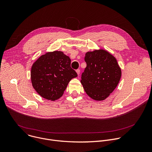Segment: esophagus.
<instances>
[{"mask_svg":"<svg viewBox=\"0 0 152 152\" xmlns=\"http://www.w3.org/2000/svg\"><path fill=\"white\" fill-rule=\"evenodd\" d=\"M76 73H77V75L79 76V74H80V70H79V69H77V70H76Z\"/></svg>","mask_w":152,"mask_h":152,"instance_id":"34e87169","label":"esophagus"}]
</instances>
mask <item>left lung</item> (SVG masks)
<instances>
[{
  "label": "left lung",
  "instance_id": "left-lung-1",
  "mask_svg": "<svg viewBox=\"0 0 152 152\" xmlns=\"http://www.w3.org/2000/svg\"><path fill=\"white\" fill-rule=\"evenodd\" d=\"M86 67L82 74L81 83L87 95L96 101L107 98L118 86L121 69L114 56L104 49L87 52Z\"/></svg>",
  "mask_w": 152,
  "mask_h": 152
}]
</instances>
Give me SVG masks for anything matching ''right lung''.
<instances>
[{
    "instance_id": "1",
    "label": "right lung",
    "mask_w": 152,
    "mask_h": 152,
    "mask_svg": "<svg viewBox=\"0 0 152 152\" xmlns=\"http://www.w3.org/2000/svg\"><path fill=\"white\" fill-rule=\"evenodd\" d=\"M71 60L61 51L55 50L41 56L33 64V87L43 98L51 101L60 98L69 82L77 76L71 68Z\"/></svg>"
}]
</instances>
